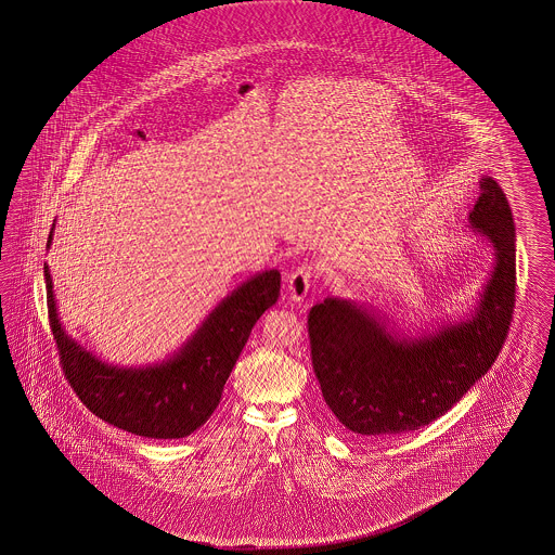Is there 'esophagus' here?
I'll return each mask as SVG.
<instances>
[{"instance_id":"esophagus-1","label":"esophagus","mask_w":555,"mask_h":555,"mask_svg":"<svg viewBox=\"0 0 555 555\" xmlns=\"http://www.w3.org/2000/svg\"><path fill=\"white\" fill-rule=\"evenodd\" d=\"M288 291H286V295H288V300L291 302H302L305 297H307V293H309V288H311V269L309 267H298L297 271L291 272L288 274Z\"/></svg>"}]
</instances>
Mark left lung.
I'll use <instances>...</instances> for the list:
<instances>
[{
  "instance_id": "obj_1",
  "label": "left lung",
  "mask_w": 555,
  "mask_h": 555,
  "mask_svg": "<svg viewBox=\"0 0 555 555\" xmlns=\"http://www.w3.org/2000/svg\"><path fill=\"white\" fill-rule=\"evenodd\" d=\"M467 229L493 250V267L472 311L401 331L373 305L326 297L309 312L312 366L343 427L365 437L415 431L446 415L495 363L515 305V227L491 177Z\"/></svg>"
}]
</instances>
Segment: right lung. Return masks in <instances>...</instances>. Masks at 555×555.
I'll list each match as a JSON object with an SVG mask.
<instances>
[{"instance_id":"add662e5","label":"right lung","mask_w":555,"mask_h":555,"mask_svg":"<svg viewBox=\"0 0 555 555\" xmlns=\"http://www.w3.org/2000/svg\"><path fill=\"white\" fill-rule=\"evenodd\" d=\"M54 229L55 222L48 250ZM43 276L50 325L69 385L100 420L149 439H182L208 421L253 326L281 295V272H257L222 298L172 354L152 365L120 366L69 337L48 262Z\"/></svg>"}]
</instances>
